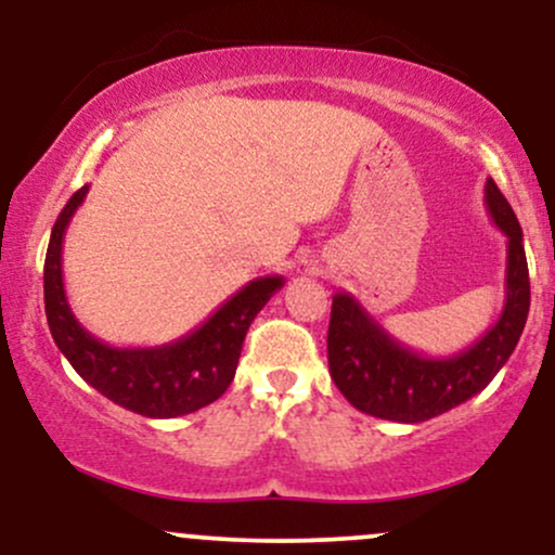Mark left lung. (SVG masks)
<instances>
[{"mask_svg":"<svg viewBox=\"0 0 555 555\" xmlns=\"http://www.w3.org/2000/svg\"><path fill=\"white\" fill-rule=\"evenodd\" d=\"M486 208L506 237V299L499 321L473 347L451 358H430L393 339L347 292H336L328 323V371L339 391L365 415L423 423L480 393L506 365L530 313L521 227L512 206L486 182Z\"/></svg>","mask_w":555,"mask_h":555,"instance_id":"left-lung-1","label":"left lung"}]
</instances>
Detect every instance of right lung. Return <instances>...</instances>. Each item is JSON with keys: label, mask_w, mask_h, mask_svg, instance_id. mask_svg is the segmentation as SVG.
Instances as JSON below:
<instances>
[{"label": "right lung", "mask_w": 555, "mask_h": 555, "mask_svg": "<svg viewBox=\"0 0 555 555\" xmlns=\"http://www.w3.org/2000/svg\"><path fill=\"white\" fill-rule=\"evenodd\" d=\"M86 195L88 184L56 216L43 263V308L54 344L86 384L143 417H180L211 404L232 384L247 328L282 289L284 276L247 282L182 339L162 347H112L80 326L62 279V242Z\"/></svg>", "instance_id": "obj_1"}]
</instances>
